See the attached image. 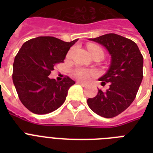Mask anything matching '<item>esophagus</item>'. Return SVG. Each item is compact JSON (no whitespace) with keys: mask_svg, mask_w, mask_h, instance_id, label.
Instances as JSON below:
<instances>
[{"mask_svg":"<svg viewBox=\"0 0 153 153\" xmlns=\"http://www.w3.org/2000/svg\"><path fill=\"white\" fill-rule=\"evenodd\" d=\"M77 83L79 84V85H81L82 86H86V84L84 83V82H77Z\"/></svg>","mask_w":153,"mask_h":153,"instance_id":"obj_1","label":"esophagus"}]
</instances>
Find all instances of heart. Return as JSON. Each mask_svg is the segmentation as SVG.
<instances>
[{"mask_svg": "<svg viewBox=\"0 0 153 153\" xmlns=\"http://www.w3.org/2000/svg\"><path fill=\"white\" fill-rule=\"evenodd\" d=\"M88 50L91 55L94 54H102L104 56V51L101 47L96 45V44H89ZM70 55V53L68 55ZM72 75L74 79L80 80L82 82H88L93 78L98 75V72L95 70H91L83 68V67H76L75 69L72 71Z\"/></svg>", "mask_w": 153, "mask_h": 153, "instance_id": "heart-1", "label": "heart"}]
</instances>
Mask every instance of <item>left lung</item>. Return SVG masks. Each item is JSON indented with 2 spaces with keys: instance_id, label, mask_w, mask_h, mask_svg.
<instances>
[{
  "instance_id": "8db88e82",
  "label": "left lung",
  "mask_w": 153,
  "mask_h": 153,
  "mask_svg": "<svg viewBox=\"0 0 153 153\" xmlns=\"http://www.w3.org/2000/svg\"><path fill=\"white\" fill-rule=\"evenodd\" d=\"M90 40L102 44L111 55V64L99 81L105 91L87 99L89 107L95 114L111 118L125 111L134 101L143 79V56L136 43L114 33L103 35Z\"/></svg>"
}]
</instances>
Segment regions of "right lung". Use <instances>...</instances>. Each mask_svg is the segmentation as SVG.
<instances>
[{
	"label": "right lung",
	"instance_id": "right-lung-1",
	"mask_svg": "<svg viewBox=\"0 0 153 153\" xmlns=\"http://www.w3.org/2000/svg\"><path fill=\"white\" fill-rule=\"evenodd\" d=\"M78 40L64 42L53 36H39L23 44L13 62V81L20 102L28 110L46 114L63 104L75 82L68 76L60 82L48 76Z\"/></svg>",
	"mask_w": 153,
	"mask_h": 153
}]
</instances>
